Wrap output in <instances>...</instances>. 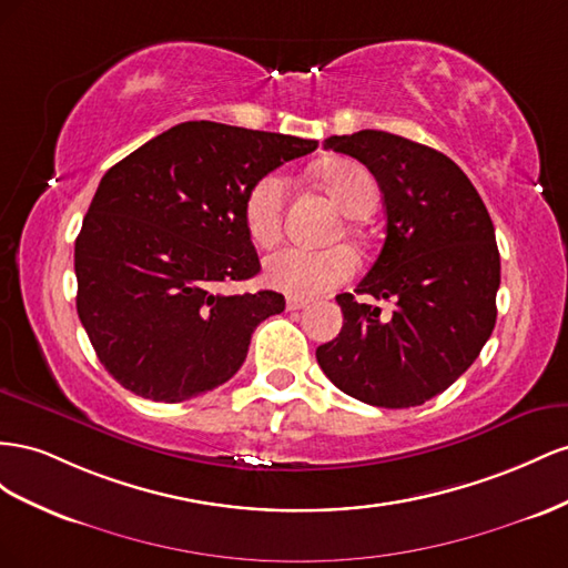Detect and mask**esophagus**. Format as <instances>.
Segmentation results:
<instances>
[{
    "instance_id": "esophagus-1",
    "label": "esophagus",
    "mask_w": 568,
    "mask_h": 568,
    "mask_svg": "<svg viewBox=\"0 0 568 568\" xmlns=\"http://www.w3.org/2000/svg\"><path fill=\"white\" fill-rule=\"evenodd\" d=\"M306 304H310V300H304V297H287V312H300V310H304Z\"/></svg>"
}]
</instances>
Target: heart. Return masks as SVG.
Wrapping results in <instances>:
<instances>
[{"label":"heart","instance_id":"1","mask_svg":"<svg viewBox=\"0 0 568 568\" xmlns=\"http://www.w3.org/2000/svg\"><path fill=\"white\" fill-rule=\"evenodd\" d=\"M318 181L328 190L335 204L352 219L366 216L376 206L378 187L371 173L352 159H331L318 166ZM287 197V178L271 171L247 190L242 216L245 229L258 247H271L281 237ZM359 258L347 245L326 250L283 247L266 256L264 278L271 287L293 297H312L349 281Z\"/></svg>","mask_w":568,"mask_h":568}]
</instances>
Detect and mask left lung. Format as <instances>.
<instances>
[{
	"label": "left lung",
	"instance_id": "8db88e82",
	"mask_svg": "<svg viewBox=\"0 0 568 568\" xmlns=\"http://www.w3.org/2000/svg\"><path fill=\"white\" fill-rule=\"evenodd\" d=\"M383 192L385 240L356 295H337L343 331L316 349L318 366L349 397L385 409L418 407L476 362L495 328L499 252L495 225L466 173L426 144L383 131L333 135Z\"/></svg>",
	"mask_w": 568,
	"mask_h": 568
}]
</instances>
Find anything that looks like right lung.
<instances>
[{"mask_svg":"<svg viewBox=\"0 0 568 568\" xmlns=\"http://www.w3.org/2000/svg\"><path fill=\"white\" fill-rule=\"evenodd\" d=\"M316 140L187 121L111 166L75 237L78 316L125 390L185 402L231 381L254 328L285 310L273 290L225 295L258 256L247 190Z\"/></svg>","mask_w":568,"mask_h":568,"instance_id":"1","label":"right lung"}]
</instances>
